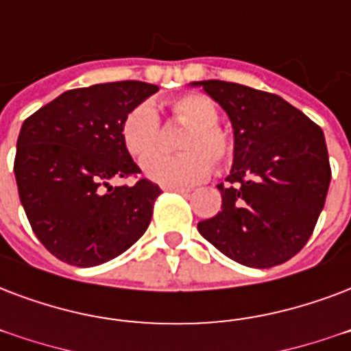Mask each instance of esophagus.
Masks as SVG:
<instances>
[{
	"instance_id": "esophagus-1",
	"label": "esophagus",
	"mask_w": 351,
	"mask_h": 351,
	"mask_svg": "<svg viewBox=\"0 0 351 351\" xmlns=\"http://www.w3.org/2000/svg\"><path fill=\"white\" fill-rule=\"evenodd\" d=\"M165 191H171V193H180V195L187 193V189H184V187H165Z\"/></svg>"
}]
</instances>
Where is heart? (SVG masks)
I'll use <instances>...</instances> for the list:
<instances>
[{"label":"heart","instance_id":"obj_1","mask_svg":"<svg viewBox=\"0 0 351 351\" xmlns=\"http://www.w3.org/2000/svg\"><path fill=\"white\" fill-rule=\"evenodd\" d=\"M178 121L189 125L180 140V154H154L143 164L147 178L160 186L180 187L208 178L215 164L224 167L234 158V141L219 127V108L200 93H186L171 101ZM160 119L151 104H140L123 117L121 140L128 154L145 160L156 151Z\"/></svg>","mask_w":351,"mask_h":351}]
</instances>
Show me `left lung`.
<instances>
[{
    "mask_svg": "<svg viewBox=\"0 0 351 351\" xmlns=\"http://www.w3.org/2000/svg\"><path fill=\"white\" fill-rule=\"evenodd\" d=\"M234 128V164L219 184L223 206L199 223L206 241L237 263L269 269L311 237L331 180L322 128L274 93L200 80Z\"/></svg>",
    "mask_w": 351,
    "mask_h": 351,
    "instance_id": "left-lung-1",
    "label": "left lung"
}]
</instances>
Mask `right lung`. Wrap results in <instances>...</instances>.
<instances>
[{"mask_svg": "<svg viewBox=\"0 0 351 351\" xmlns=\"http://www.w3.org/2000/svg\"><path fill=\"white\" fill-rule=\"evenodd\" d=\"M158 86L140 80L68 90L21 125L14 175L31 228L55 258L95 267L145 234L162 189L140 173L121 140V123Z\"/></svg>", "mask_w": 351, "mask_h": 351, "instance_id": "1", "label": "right lung"}]
</instances>
